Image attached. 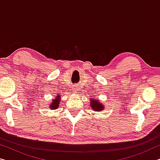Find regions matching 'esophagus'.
<instances>
[{
    "instance_id": "obj_1",
    "label": "esophagus",
    "mask_w": 160,
    "mask_h": 160,
    "mask_svg": "<svg viewBox=\"0 0 160 160\" xmlns=\"http://www.w3.org/2000/svg\"><path fill=\"white\" fill-rule=\"evenodd\" d=\"M73 90H74L75 92H76V91H77V88H73Z\"/></svg>"
}]
</instances>
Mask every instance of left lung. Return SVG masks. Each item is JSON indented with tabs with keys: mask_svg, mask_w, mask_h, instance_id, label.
Here are the masks:
<instances>
[{
	"mask_svg": "<svg viewBox=\"0 0 160 160\" xmlns=\"http://www.w3.org/2000/svg\"><path fill=\"white\" fill-rule=\"evenodd\" d=\"M90 107L95 112H100L104 109V105H102V103L98 101V99H94V97L90 99Z\"/></svg>",
	"mask_w": 160,
	"mask_h": 160,
	"instance_id": "obj_1",
	"label": "left lung"
}]
</instances>
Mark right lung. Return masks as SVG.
Returning <instances> with one entry per match:
<instances>
[{
    "mask_svg": "<svg viewBox=\"0 0 160 160\" xmlns=\"http://www.w3.org/2000/svg\"><path fill=\"white\" fill-rule=\"evenodd\" d=\"M60 100H61L60 94H58V96L56 97V98L55 99L53 100L52 103H51V106H49L50 107V109L51 110L57 109V108L58 107L59 103H60Z\"/></svg>",
    "mask_w": 160,
    "mask_h": 160,
    "instance_id": "right-lung-1",
    "label": "right lung"
}]
</instances>
